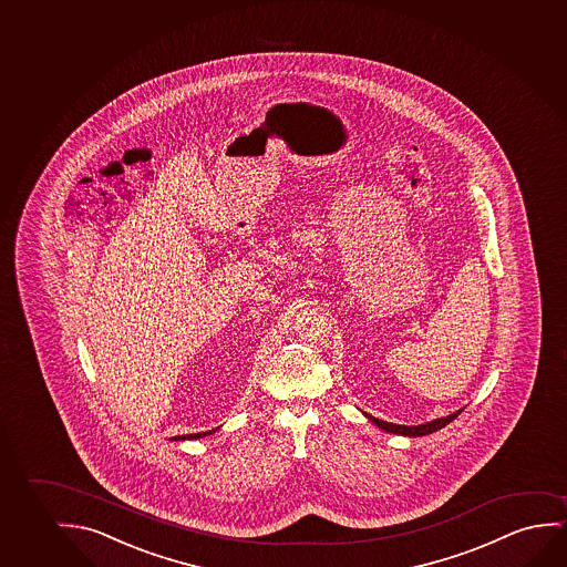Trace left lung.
Returning a JSON list of instances; mask_svg holds the SVG:
<instances>
[{
    "label": "left lung",
    "instance_id": "obj_1",
    "mask_svg": "<svg viewBox=\"0 0 567 567\" xmlns=\"http://www.w3.org/2000/svg\"><path fill=\"white\" fill-rule=\"evenodd\" d=\"M461 412H463V410H458V412L447 415V417H437V420H433V422L422 423V425H396V423H389L383 422V420H377V417H373V415H368L371 422L375 423L377 427L389 431V433H399V435H408V437H422V435H427V433H433V431L445 427V425L453 422L456 415L461 414Z\"/></svg>",
    "mask_w": 567,
    "mask_h": 567
}]
</instances>
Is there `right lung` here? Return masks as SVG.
Masks as SVG:
<instances>
[{
	"mask_svg": "<svg viewBox=\"0 0 567 567\" xmlns=\"http://www.w3.org/2000/svg\"><path fill=\"white\" fill-rule=\"evenodd\" d=\"M216 430L212 431H204V433H190V435H178V437L173 439H199V437H206V435H209V433H214Z\"/></svg>",
	"mask_w": 567,
	"mask_h": 567,
	"instance_id": "right-lung-1",
	"label": "right lung"
}]
</instances>
